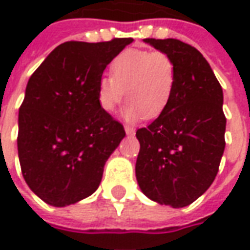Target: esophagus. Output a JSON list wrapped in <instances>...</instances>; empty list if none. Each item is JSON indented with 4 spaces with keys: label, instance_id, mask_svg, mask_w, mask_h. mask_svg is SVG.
<instances>
[{
    "label": "esophagus",
    "instance_id": "obj_1",
    "mask_svg": "<svg viewBox=\"0 0 250 250\" xmlns=\"http://www.w3.org/2000/svg\"><path fill=\"white\" fill-rule=\"evenodd\" d=\"M125 132H126V135H133V133H135V128L126 125V126H125Z\"/></svg>",
    "mask_w": 250,
    "mask_h": 250
}]
</instances>
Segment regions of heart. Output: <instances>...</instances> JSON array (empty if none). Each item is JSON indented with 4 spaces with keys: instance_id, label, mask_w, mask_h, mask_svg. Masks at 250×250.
I'll return each instance as SVG.
<instances>
[{
    "instance_id": "b5f03b06",
    "label": "heart",
    "mask_w": 250,
    "mask_h": 250,
    "mask_svg": "<svg viewBox=\"0 0 250 250\" xmlns=\"http://www.w3.org/2000/svg\"><path fill=\"white\" fill-rule=\"evenodd\" d=\"M110 70L113 77L104 75L98 82V103L105 113L114 111L126 96L125 120H152L165 111L173 98L177 70L175 60L165 52L126 49L114 59Z\"/></svg>"
}]
</instances>
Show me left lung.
<instances>
[{"mask_svg": "<svg viewBox=\"0 0 250 250\" xmlns=\"http://www.w3.org/2000/svg\"><path fill=\"white\" fill-rule=\"evenodd\" d=\"M145 41L175 60L177 80L165 111L137 129V183L152 201L183 208L207 191L219 172L226 146L223 89L194 46L173 38Z\"/></svg>", "mask_w": 250, "mask_h": 250, "instance_id": "left-lung-1", "label": "left lung"}]
</instances>
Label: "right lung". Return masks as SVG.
Instances as JSON below:
<instances>
[{
  "instance_id": "add662e5",
  "label": "right lung",
  "mask_w": 250,
  "mask_h": 250,
  "mask_svg": "<svg viewBox=\"0 0 250 250\" xmlns=\"http://www.w3.org/2000/svg\"><path fill=\"white\" fill-rule=\"evenodd\" d=\"M132 41H68L30 77L18 152L26 183L43 202L66 207L98 190L105 161L125 136L121 122L100 108L98 82Z\"/></svg>"
}]
</instances>
